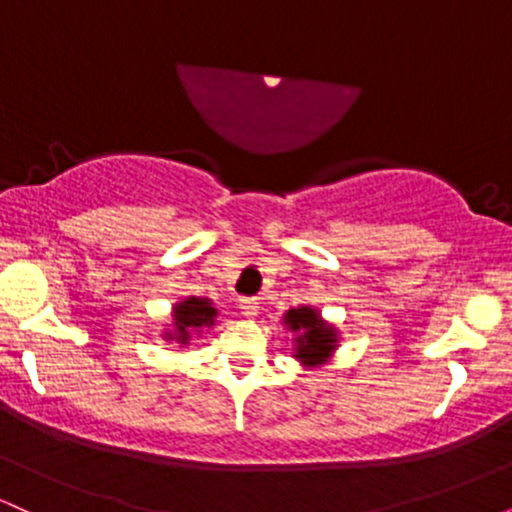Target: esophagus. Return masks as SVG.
Instances as JSON below:
<instances>
[{
	"label": "esophagus",
	"mask_w": 512,
	"mask_h": 512,
	"mask_svg": "<svg viewBox=\"0 0 512 512\" xmlns=\"http://www.w3.org/2000/svg\"><path fill=\"white\" fill-rule=\"evenodd\" d=\"M238 308H240V313H243L245 317H255L257 313H260V301H257V298L243 296L238 301Z\"/></svg>",
	"instance_id": "obj_1"
}]
</instances>
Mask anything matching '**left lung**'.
Segmentation results:
<instances>
[{
	"label": "left lung",
	"instance_id": "8db88e82",
	"mask_svg": "<svg viewBox=\"0 0 512 512\" xmlns=\"http://www.w3.org/2000/svg\"><path fill=\"white\" fill-rule=\"evenodd\" d=\"M284 322L289 325V330L298 332L296 358H301L308 366H317L334 351L337 334L322 325L320 315L313 308H293L284 315Z\"/></svg>",
	"mask_w": 512,
	"mask_h": 512
}]
</instances>
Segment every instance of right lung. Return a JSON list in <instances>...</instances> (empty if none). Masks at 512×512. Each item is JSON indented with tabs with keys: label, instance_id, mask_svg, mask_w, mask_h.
<instances>
[{
	"label": "right lung",
	"instance_id": "obj_1",
	"mask_svg": "<svg viewBox=\"0 0 512 512\" xmlns=\"http://www.w3.org/2000/svg\"><path fill=\"white\" fill-rule=\"evenodd\" d=\"M216 308L211 305L207 298H185V301L178 303L173 308V322L175 330L168 332V339H175V342L187 344L190 342L192 330H199V327L214 325Z\"/></svg>",
	"mask_w": 512,
	"mask_h": 512
}]
</instances>
